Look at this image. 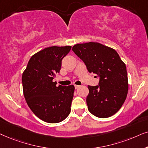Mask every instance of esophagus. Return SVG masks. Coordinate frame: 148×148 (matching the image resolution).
Segmentation results:
<instances>
[{
  "mask_svg": "<svg viewBox=\"0 0 148 148\" xmlns=\"http://www.w3.org/2000/svg\"><path fill=\"white\" fill-rule=\"evenodd\" d=\"M74 87H75V88L76 89V88H79V87H80V86H79V85H74Z\"/></svg>",
  "mask_w": 148,
  "mask_h": 148,
  "instance_id": "esophagus-1",
  "label": "esophagus"
}]
</instances>
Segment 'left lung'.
<instances>
[{
    "label": "left lung",
    "instance_id": "8db88e82",
    "mask_svg": "<svg viewBox=\"0 0 148 148\" xmlns=\"http://www.w3.org/2000/svg\"><path fill=\"white\" fill-rule=\"evenodd\" d=\"M74 53L83 61L90 73L99 78L97 86H88V110L99 118L116 114L125 102L129 89L126 65L114 49L99 42L76 44Z\"/></svg>",
    "mask_w": 148,
    "mask_h": 148
}]
</instances>
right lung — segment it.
Segmentation results:
<instances>
[{
  "label": "right lung",
  "mask_w": 148,
  "mask_h": 148,
  "mask_svg": "<svg viewBox=\"0 0 148 148\" xmlns=\"http://www.w3.org/2000/svg\"><path fill=\"white\" fill-rule=\"evenodd\" d=\"M71 46L47 47L33 55L22 74L23 95L35 115L49 123H60L71 111L74 86H56L63 58Z\"/></svg>",
  "instance_id": "right-lung-1"
}]
</instances>
